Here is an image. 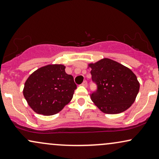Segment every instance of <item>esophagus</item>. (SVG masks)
<instances>
[{"instance_id":"34e87169","label":"esophagus","mask_w":159,"mask_h":159,"mask_svg":"<svg viewBox=\"0 0 159 159\" xmlns=\"http://www.w3.org/2000/svg\"><path fill=\"white\" fill-rule=\"evenodd\" d=\"M82 85L84 86V87L87 88V87H88V83H87V82H86V81H84L83 83V84H82Z\"/></svg>"}]
</instances>
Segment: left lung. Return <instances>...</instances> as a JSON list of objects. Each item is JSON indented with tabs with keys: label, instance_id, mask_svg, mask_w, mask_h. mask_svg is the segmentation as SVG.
Masks as SVG:
<instances>
[{
	"label": "left lung",
	"instance_id": "1",
	"mask_svg": "<svg viewBox=\"0 0 159 159\" xmlns=\"http://www.w3.org/2000/svg\"><path fill=\"white\" fill-rule=\"evenodd\" d=\"M92 80L97 85L91 99L102 112L117 114L134 104L140 84L130 68L108 58L88 64Z\"/></svg>",
	"mask_w": 159,
	"mask_h": 159
}]
</instances>
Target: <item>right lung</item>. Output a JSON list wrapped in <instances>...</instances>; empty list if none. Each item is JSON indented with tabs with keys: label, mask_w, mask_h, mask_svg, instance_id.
Wrapping results in <instances>:
<instances>
[{
	"label": "right lung",
	"mask_w": 159,
	"mask_h": 159,
	"mask_svg": "<svg viewBox=\"0 0 159 159\" xmlns=\"http://www.w3.org/2000/svg\"><path fill=\"white\" fill-rule=\"evenodd\" d=\"M62 64H50L34 70L24 84L23 93L35 113L56 114L73 98L76 89L74 77L66 73Z\"/></svg>",
	"instance_id": "obj_1"
}]
</instances>
